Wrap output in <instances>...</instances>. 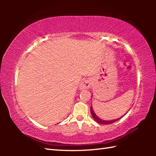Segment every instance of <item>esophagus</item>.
I'll return each instance as SVG.
<instances>
[{
  "mask_svg": "<svg viewBox=\"0 0 156 156\" xmlns=\"http://www.w3.org/2000/svg\"><path fill=\"white\" fill-rule=\"evenodd\" d=\"M91 85V82L89 79H87V80H84L82 83L80 84V89H89L90 88V87Z\"/></svg>",
  "mask_w": 156,
  "mask_h": 156,
  "instance_id": "obj_1",
  "label": "esophagus"
}]
</instances>
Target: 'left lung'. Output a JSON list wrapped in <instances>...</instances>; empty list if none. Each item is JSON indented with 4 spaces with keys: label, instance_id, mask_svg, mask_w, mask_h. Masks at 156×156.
<instances>
[{
    "label": "left lung",
    "instance_id": "8db88e82",
    "mask_svg": "<svg viewBox=\"0 0 156 156\" xmlns=\"http://www.w3.org/2000/svg\"><path fill=\"white\" fill-rule=\"evenodd\" d=\"M91 115L92 116H93L94 119L96 121V122H98L100 124H102V125H109V124H112L113 122H115V121H117L120 119V118H117L116 120H102L100 119V118L98 117V116L96 115V113H95L94 112V110H93V107H92V106L91 107ZM122 118V117H120Z\"/></svg>",
    "mask_w": 156,
    "mask_h": 156
}]
</instances>
